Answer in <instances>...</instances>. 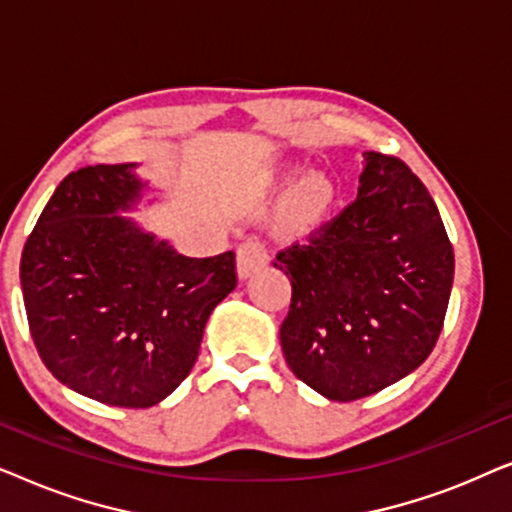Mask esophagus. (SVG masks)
<instances>
[{
  "instance_id": "obj_1",
  "label": "esophagus",
  "mask_w": 512,
  "mask_h": 512,
  "mask_svg": "<svg viewBox=\"0 0 512 512\" xmlns=\"http://www.w3.org/2000/svg\"><path fill=\"white\" fill-rule=\"evenodd\" d=\"M268 263V249L261 240H247L237 247V275L251 277Z\"/></svg>"
}]
</instances>
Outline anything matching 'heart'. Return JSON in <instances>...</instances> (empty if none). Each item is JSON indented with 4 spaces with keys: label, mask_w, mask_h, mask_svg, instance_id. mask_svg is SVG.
Returning <instances> with one entry per match:
<instances>
[{
    "label": "heart",
    "mask_w": 512,
    "mask_h": 512,
    "mask_svg": "<svg viewBox=\"0 0 512 512\" xmlns=\"http://www.w3.org/2000/svg\"><path fill=\"white\" fill-rule=\"evenodd\" d=\"M333 198V184L324 174L305 177L293 188L289 202H286V216H289L291 226L310 228L314 223H319L328 214V209H331Z\"/></svg>",
    "instance_id": "b5f03b06"
}]
</instances>
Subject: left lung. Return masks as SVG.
<instances>
[{
  "mask_svg": "<svg viewBox=\"0 0 512 512\" xmlns=\"http://www.w3.org/2000/svg\"><path fill=\"white\" fill-rule=\"evenodd\" d=\"M291 279L284 359L331 401L377 394L433 352L454 251L438 207L401 158L363 153L359 195L305 244L279 251Z\"/></svg>",
  "mask_w": 512,
  "mask_h": 512,
  "instance_id": "1",
  "label": "left lung"
}]
</instances>
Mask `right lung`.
<instances>
[{
    "instance_id": "add662e5",
    "label": "right lung",
    "mask_w": 512,
    "mask_h": 512,
    "mask_svg": "<svg viewBox=\"0 0 512 512\" xmlns=\"http://www.w3.org/2000/svg\"><path fill=\"white\" fill-rule=\"evenodd\" d=\"M137 165L67 174L27 237L20 286L55 380L116 408H151L191 373L209 314L237 286L235 254L188 258L118 216Z\"/></svg>"
}]
</instances>
